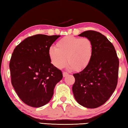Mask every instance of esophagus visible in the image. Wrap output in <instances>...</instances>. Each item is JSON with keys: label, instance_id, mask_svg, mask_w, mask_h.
I'll list each match as a JSON object with an SVG mask.
<instances>
[{"label": "esophagus", "instance_id": "esophagus-1", "mask_svg": "<svg viewBox=\"0 0 128 128\" xmlns=\"http://www.w3.org/2000/svg\"><path fill=\"white\" fill-rule=\"evenodd\" d=\"M67 75H68V73L67 72H64L63 73H62V76H63V77H66V76Z\"/></svg>", "mask_w": 128, "mask_h": 128}]
</instances>
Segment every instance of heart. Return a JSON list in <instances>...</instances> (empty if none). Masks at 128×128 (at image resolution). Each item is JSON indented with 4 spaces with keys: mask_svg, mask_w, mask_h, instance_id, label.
Listing matches in <instances>:
<instances>
[{
    "mask_svg": "<svg viewBox=\"0 0 128 128\" xmlns=\"http://www.w3.org/2000/svg\"><path fill=\"white\" fill-rule=\"evenodd\" d=\"M94 54V44L88 38H80L67 36L56 43V47H51L48 56L54 66L61 69L67 60L66 67L76 71L87 68Z\"/></svg>",
    "mask_w": 128,
    "mask_h": 128,
    "instance_id": "heart-1",
    "label": "heart"
}]
</instances>
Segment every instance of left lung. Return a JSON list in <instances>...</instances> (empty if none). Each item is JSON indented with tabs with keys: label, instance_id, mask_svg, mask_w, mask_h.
Here are the masks:
<instances>
[{
	"label": "left lung",
	"instance_id": "8db88e82",
	"mask_svg": "<svg viewBox=\"0 0 128 128\" xmlns=\"http://www.w3.org/2000/svg\"><path fill=\"white\" fill-rule=\"evenodd\" d=\"M78 36L92 41L94 54L87 68L73 74V93L80 104L95 108L104 104L116 89L119 59L114 45L102 34L87 30Z\"/></svg>",
	"mask_w": 128,
	"mask_h": 128
}]
</instances>
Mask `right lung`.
I'll list each match as a JSON object with an SVG mask.
<instances>
[{
	"label": "right lung",
	"mask_w": 128,
	"mask_h": 128,
	"mask_svg": "<svg viewBox=\"0 0 128 128\" xmlns=\"http://www.w3.org/2000/svg\"><path fill=\"white\" fill-rule=\"evenodd\" d=\"M60 36L36 34L15 47L10 62L11 83L24 103L33 107L46 104L62 73L51 63L48 50Z\"/></svg>",
	"instance_id": "obj_1"
}]
</instances>
